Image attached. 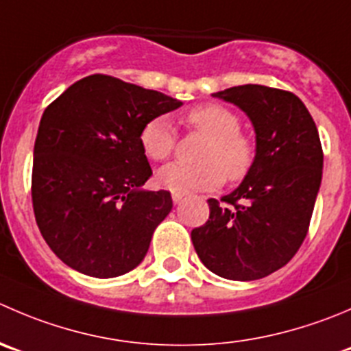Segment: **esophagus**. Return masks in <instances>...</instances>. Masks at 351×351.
I'll return each instance as SVG.
<instances>
[{
    "mask_svg": "<svg viewBox=\"0 0 351 351\" xmlns=\"http://www.w3.org/2000/svg\"><path fill=\"white\" fill-rule=\"evenodd\" d=\"M171 197H173V202L175 204H180L183 199H185V195H183V193H176V192H173Z\"/></svg>",
    "mask_w": 351,
    "mask_h": 351,
    "instance_id": "1",
    "label": "esophagus"
}]
</instances>
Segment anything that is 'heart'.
I'll list each match as a JSON object with an SVG mask.
<instances>
[{"label":"heart","mask_w":351,"mask_h":351,"mask_svg":"<svg viewBox=\"0 0 351 351\" xmlns=\"http://www.w3.org/2000/svg\"><path fill=\"white\" fill-rule=\"evenodd\" d=\"M186 123L207 135L200 147V162H171L158 173V182L176 193L213 190L243 178L254 165L255 144L240 130V117L223 104H202L190 110ZM141 144L147 158L166 161L176 147V132L165 114L151 118L141 130Z\"/></svg>","instance_id":"b5f03b06"}]
</instances>
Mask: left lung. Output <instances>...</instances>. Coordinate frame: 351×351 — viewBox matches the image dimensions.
<instances>
[{"mask_svg": "<svg viewBox=\"0 0 351 351\" xmlns=\"http://www.w3.org/2000/svg\"><path fill=\"white\" fill-rule=\"evenodd\" d=\"M214 97L250 118L255 159L237 190L209 199V219L192 230L204 266L233 281L269 276L291 261L307 237L322 180V145L305 104L293 93L238 85Z\"/></svg>", "mask_w": 351, "mask_h": 351, "instance_id": "8db88e82", "label": "left lung"}]
</instances>
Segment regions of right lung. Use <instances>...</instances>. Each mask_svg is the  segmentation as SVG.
I'll use <instances>...</instances> for the list:
<instances>
[{"label":"right lung","mask_w":351,"mask_h":351,"mask_svg":"<svg viewBox=\"0 0 351 351\" xmlns=\"http://www.w3.org/2000/svg\"><path fill=\"white\" fill-rule=\"evenodd\" d=\"M182 104L97 73L46 108L34 145L32 207L46 243L71 269L117 278L144 261L173 200L166 190H141L152 175L141 130Z\"/></svg>","instance_id":"1"}]
</instances>
